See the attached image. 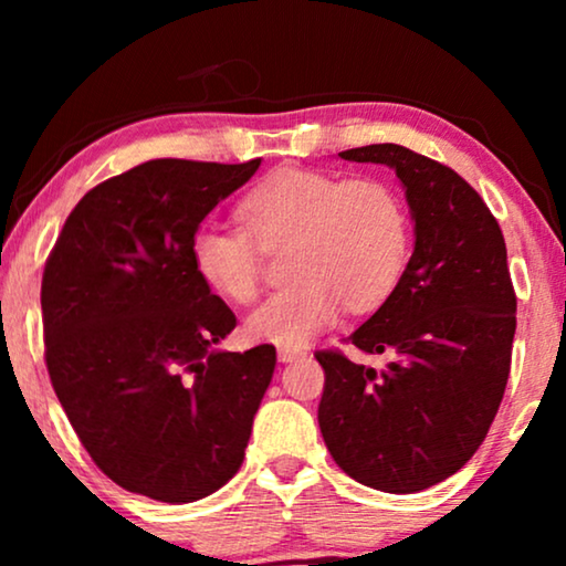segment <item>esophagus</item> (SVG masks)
<instances>
[{
  "mask_svg": "<svg viewBox=\"0 0 566 566\" xmlns=\"http://www.w3.org/2000/svg\"><path fill=\"white\" fill-rule=\"evenodd\" d=\"M301 355H306L301 347H277V360L281 363H293V360H298Z\"/></svg>",
  "mask_w": 566,
  "mask_h": 566,
  "instance_id": "34e87169",
  "label": "esophagus"
}]
</instances>
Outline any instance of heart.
<instances>
[{
    "instance_id": "b5f03b06",
    "label": "heart",
    "mask_w": 566,
    "mask_h": 566,
    "mask_svg": "<svg viewBox=\"0 0 566 566\" xmlns=\"http://www.w3.org/2000/svg\"><path fill=\"white\" fill-rule=\"evenodd\" d=\"M242 229L200 223L192 268L219 296L247 304L260 291V250L291 244L285 273L296 281L252 308L247 335L301 347L343 314L374 312L409 262V216L381 180H339L314 169H277L239 203Z\"/></svg>"
}]
</instances>
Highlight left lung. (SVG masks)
I'll list each match as a JSON object with an SVG mask.
<instances>
[{"label":"left lung","instance_id":"8db88e82","mask_svg":"<svg viewBox=\"0 0 566 566\" xmlns=\"http://www.w3.org/2000/svg\"><path fill=\"white\" fill-rule=\"evenodd\" d=\"M337 157L397 172L415 250L391 296L347 337L386 366L316 353L322 438L355 482L422 492L476 453L505 394L515 337L505 237L479 192L436 159L399 144Z\"/></svg>","mask_w":566,"mask_h":566}]
</instances>
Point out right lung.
<instances>
[{
	"label": "right lung",
	"mask_w": 566,
	"mask_h": 566,
	"mask_svg": "<svg viewBox=\"0 0 566 566\" xmlns=\"http://www.w3.org/2000/svg\"><path fill=\"white\" fill-rule=\"evenodd\" d=\"M260 161L151 159L111 177L69 213L45 262L53 391L123 490L182 505L242 467L275 347H216L237 316L198 277L190 239Z\"/></svg>",
	"instance_id": "obj_1"
}]
</instances>
